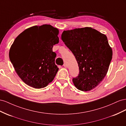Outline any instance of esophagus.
<instances>
[{
    "label": "esophagus",
    "mask_w": 126,
    "mask_h": 126,
    "mask_svg": "<svg viewBox=\"0 0 126 126\" xmlns=\"http://www.w3.org/2000/svg\"><path fill=\"white\" fill-rule=\"evenodd\" d=\"M63 66L65 67H67V64L66 63H65L63 64Z\"/></svg>",
    "instance_id": "34e87169"
}]
</instances>
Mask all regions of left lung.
I'll return each mask as SVG.
<instances>
[{"label":"left lung","mask_w":126,"mask_h":126,"mask_svg":"<svg viewBox=\"0 0 126 126\" xmlns=\"http://www.w3.org/2000/svg\"><path fill=\"white\" fill-rule=\"evenodd\" d=\"M64 44L72 52L79 67V74L72 81L78 90L95 88L106 77L112 60V51L106 36L91 27L64 31Z\"/></svg>","instance_id":"8db88e82"}]
</instances>
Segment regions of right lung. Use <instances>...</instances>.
<instances>
[{"instance_id":"right-lung-1","label":"right lung","mask_w":126,"mask_h":126,"mask_svg":"<svg viewBox=\"0 0 126 126\" xmlns=\"http://www.w3.org/2000/svg\"><path fill=\"white\" fill-rule=\"evenodd\" d=\"M59 30L50 25L34 26L16 38L9 56L17 74L35 89L46 87L59 70L53 46L59 42Z\"/></svg>"}]
</instances>
